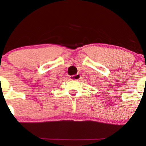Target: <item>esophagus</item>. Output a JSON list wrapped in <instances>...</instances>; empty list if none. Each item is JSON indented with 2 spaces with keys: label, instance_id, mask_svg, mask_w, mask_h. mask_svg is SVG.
<instances>
[{
  "label": "esophagus",
  "instance_id": "esophagus-1",
  "mask_svg": "<svg viewBox=\"0 0 146 146\" xmlns=\"http://www.w3.org/2000/svg\"><path fill=\"white\" fill-rule=\"evenodd\" d=\"M81 78V76L80 74H76L74 75V76H70V80H79Z\"/></svg>",
  "mask_w": 146,
  "mask_h": 146
}]
</instances>
